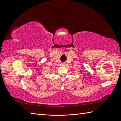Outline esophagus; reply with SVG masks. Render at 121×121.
Wrapping results in <instances>:
<instances>
[{
	"label": "esophagus",
	"mask_w": 121,
	"mask_h": 121,
	"mask_svg": "<svg viewBox=\"0 0 121 121\" xmlns=\"http://www.w3.org/2000/svg\"><path fill=\"white\" fill-rule=\"evenodd\" d=\"M62 65H65V64H62Z\"/></svg>",
	"instance_id": "34e87169"
}]
</instances>
